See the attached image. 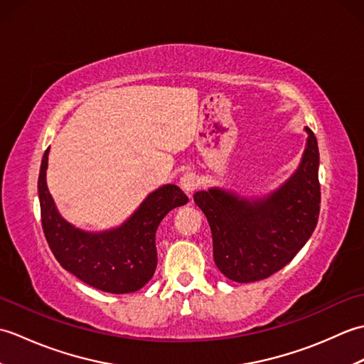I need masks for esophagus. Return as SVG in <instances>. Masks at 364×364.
I'll use <instances>...</instances> for the list:
<instances>
[{"label": "esophagus", "mask_w": 364, "mask_h": 364, "mask_svg": "<svg viewBox=\"0 0 364 364\" xmlns=\"http://www.w3.org/2000/svg\"><path fill=\"white\" fill-rule=\"evenodd\" d=\"M180 186L191 197L192 194H194V191H197L200 186V178L192 172L184 173L180 180Z\"/></svg>", "instance_id": "obj_1"}]
</instances>
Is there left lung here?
I'll return each mask as SVG.
<instances>
[{"label": "left lung", "instance_id": "1", "mask_svg": "<svg viewBox=\"0 0 364 364\" xmlns=\"http://www.w3.org/2000/svg\"><path fill=\"white\" fill-rule=\"evenodd\" d=\"M300 166L264 198L249 202L213 188L194 194L213 235L214 262L227 278L252 283L275 274L296 257L318 225L319 149L310 128Z\"/></svg>", "mask_w": 364, "mask_h": 364}]
</instances>
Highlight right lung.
<instances>
[{
    "label": "right lung",
    "instance_id": "right-lung-1",
    "mask_svg": "<svg viewBox=\"0 0 364 364\" xmlns=\"http://www.w3.org/2000/svg\"><path fill=\"white\" fill-rule=\"evenodd\" d=\"M48 151L38 173L42 228L54 258L92 288L111 294L139 291L151 280L158 264L156 230L168 211L189 202L175 184H164L146 197L120 227L90 233L75 228L56 210L48 188Z\"/></svg>",
    "mask_w": 364,
    "mask_h": 364
}]
</instances>
